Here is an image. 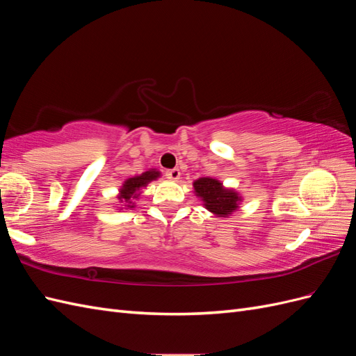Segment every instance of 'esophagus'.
Listing matches in <instances>:
<instances>
[{
	"label": "esophagus",
	"instance_id": "obj_1",
	"mask_svg": "<svg viewBox=\"0 0 356 356\" xmlns=\"http://www.w3.org/2000/svg\"><path fill=\"white\" fill-rule=\"evenodd\" d=\"M181 177V172L179 169H169L166 170V178L170 181H178Z\"/></svg>",
	"mask_w": 356,
	"mask_h": 356
}]
</instances>
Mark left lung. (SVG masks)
<instances>
[{"label":"left lung","mask_w":356,"mask_h":356,"mask_svg":"<svg viewBox=\"0 0 356 356\" xmlns=\"http://www.w3.org/2000/svg\"><path fill=\"white\" fill-rule=\"evenodd\" d=\"M195 195L202 200L203 207L218 218H229L239 209L243 197L234 188L224 187L217 178L202 177L193 182Z\"/></svg>","instance_id":"1"}]
</instances>
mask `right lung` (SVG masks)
Instances as JSON below:
<instances>
[{"label": "right lung", "instance_id": "1", "mask_svg": "<svg viewBox=\"0 0 356 356\" xmlns=\"http://www.w3.org/2000/svg\"><path fill=\"white\" fill-rule=\"evenodd\" d=\"M161 177V172L157 169H148L143 174L135 175L132 178H127L122 187L118 188V195H117V200H118V207L117 211H123V209H134L136 207L135 200H138L141 197V190L145 188L149 182L156 181L157 178Z\"/></svg>", "mask_w": 356, "mask_h": 356}]
</instances>
